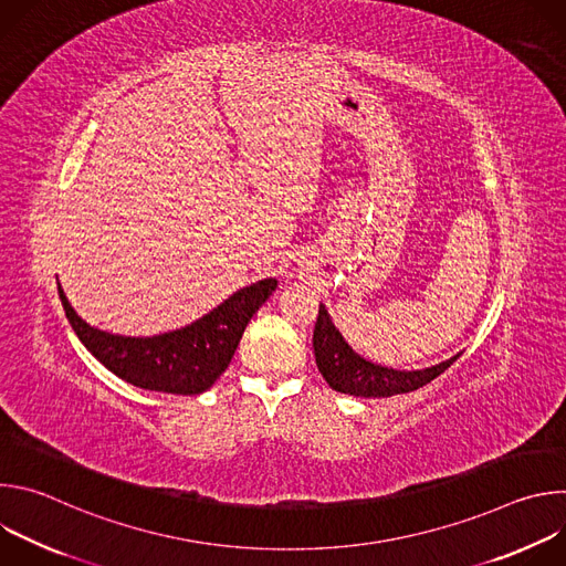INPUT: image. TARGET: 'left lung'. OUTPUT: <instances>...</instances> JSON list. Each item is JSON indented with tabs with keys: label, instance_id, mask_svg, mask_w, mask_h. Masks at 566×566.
Returning a JSON list of instances; mask_svg holds the SVG:
<instances>
[{
	"label": "left lung",
	"instance_id": "left-lung-1",
	"mask_svg": "<svg viewBox=\"0 0 566 566\" xmlns=\"http://www.w3.org/2000/svg\"><path fill=\"white\" fill-rule=\"evenodd\" d=\"M313 354L322 378L329 382L332 389L360 398H387L394 394L415 391L443 374L461 356L459 352L439 365L410 371L371 363L354 352V347L345 340L325 304H319L317 325L313 332Z\"/></svg>",
	"mask_w": 566,
	"mask_h": 566
}]
</instances>
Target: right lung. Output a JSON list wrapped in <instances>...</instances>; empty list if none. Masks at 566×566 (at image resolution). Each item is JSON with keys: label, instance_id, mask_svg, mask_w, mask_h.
I'll return each instance as SVG.
<instances>
[{"label": "right lung", "instance_id": "1", "mask_svg": "<svg viewBox=\"0 0 566 566\" xmlns=\"http://www.w3.org/2000/svg\"><path fill=\"white\" fill-rule=\"evenodd\" d=\"M277 289L275 277L258 280L190 325L158 336H120L92 327L75 313L57 282V293L75 336L112 374L149 391L203 394L230 365L244 329Z\"/></svg>", "mask_w": 566, "mask_h": 566}]
</instances>
